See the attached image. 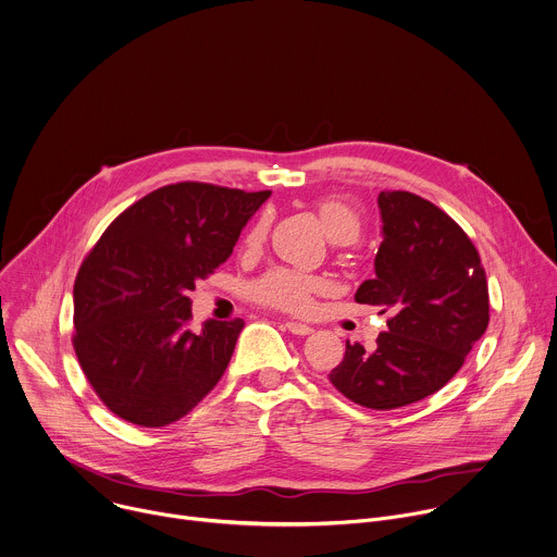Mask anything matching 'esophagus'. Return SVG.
Returning <instances> with one entry per match:
<instances>
[{"label":"esophagus","mask_w":557,"mask_h":557,"mask_svg":"<svg viewBox=\"0 0 557 557\" xmlns=\"http://www.w3.org/2000/svg\"><path fill=\"white\" fill-rule=\"evenodd\" d=\"M284 327H286L290 334H295V336H308V334L314 332L310 325H306V323H295V321L284 323Z\"/></svg>","instance_id":"34e87169"}]
</instances>
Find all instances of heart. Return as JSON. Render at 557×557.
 <instances>
[{"instance_id": "heart-1", "label": "heart", "mask_w": 557, "mask_h": 557, "mask_svg": "<svg viewBox=\"0 0 557 557\" xmlns=\"http://www.w3.org/2000/svg\"><path fill=\"white\" fill-rule=\"evenodd\" d=\"M317 210L323 227L327 230V236L334 243H354L360 236L362 223L358 212L349 203L341 199H323ZM267 227H269V221L267 216H262L247 234V240H245L247 247L260 245L262 238L267 236ZM321 288H323V282L312 275H304L288 269H275L264 277H260L251 290H253V297L264 306L301 314L312 308V299Z\"/></svg>"}]
</instances>
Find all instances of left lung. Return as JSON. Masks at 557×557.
<instances>
[{
	"label": "left lung",
	"instance_id": "left-lung-1",
	"mask_svg": "<svg viewBox=\"0 0 557 557\" xmlns=\"http://www.w3.org/2000/svg\"><path fill=\"white\" fill-rule=\"evenodd\" d=\"M377 206L384 240L356 301L391 312L388 332L373 351L347 341L330 382L358 406L395 410L460 371L488 327L491 304L480 253L447 212L408 190H382Z\"/></svg>",
	"mask_w": 557,
	"mask_h": 557
}]
</instances>
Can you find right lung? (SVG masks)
<instances>
[{"label":"right lung","mask_w":557,"mask_h":557,"mask_svg":"<svg viewBox=\"0 0 557 557\" xmlns=\"http://www.w3.org/2000/svg\"><path fill=\"white\" fill-rule=\"evenodd\" d=\"M271 190L203 182L162 186L123 210L73 284L77 362L119 419L164 428L221 380L243 319L190 330L195 282L223 264Z\"/></svg>","instance_id":"obj_1"}]
</instances>
